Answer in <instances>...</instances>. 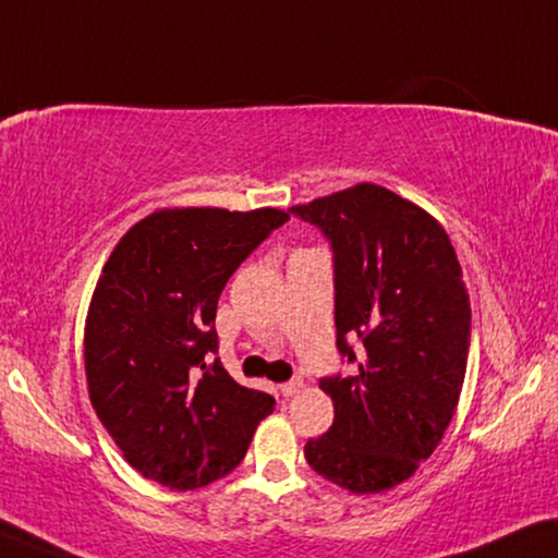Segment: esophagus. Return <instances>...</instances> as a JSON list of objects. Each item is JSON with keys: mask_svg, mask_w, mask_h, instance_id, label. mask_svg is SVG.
<instances>
[{"mask_svg": "<svg viewBox=\"0 0 558 558\" xmlns=\"http://www.w3.org/2000/svg\"><path fill=\"white\" fill-rule=\"evenodd\" d=\"M302 387H304V381L302 379H289V381H284V384H281V387H279V393H281V397H294V393H299V391H302Z\"/></svg>", "mask_w": 558, "mask_h": 558, "instance_id": "obj_1", "label": "esophagus"}]
</instances>
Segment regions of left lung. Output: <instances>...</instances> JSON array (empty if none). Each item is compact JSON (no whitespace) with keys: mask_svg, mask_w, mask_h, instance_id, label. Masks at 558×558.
Returning a JSON list of instances; mask_svg holds the SVG:
<instances>
[{"mask_svg":"<svg viewBox=\"0 0 558 558\" xmlns=\"http://www.w3.org/2000/svg\"><path fill=\"white\" fill-rule=\"evenodd\" d=\"M329 239L337 349L354 376H324L333 424L308 439L316 474L379 494L432 457L466 374L471 308L439 221L384 186L356 184L291 207ZM349 338L365 349L355 359Z\"/></svg>","mask_w":558,"mask_h":558,"instance_id":"8db88e82","label":"left lung"}]
</instances>
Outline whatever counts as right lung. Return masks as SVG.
<instances>
[{"label":"right lung","instance_id":"add662e5","mask_svg":"<svg viewBox=\"0 0 558 558\" xmlns=\"http://www.w3.org/2000/svg\"><path fill=\"white\" fill-rule=\"evenodd\" d=\"M279 209H161L136 221L94 289L84 366L92 407L142 476L192 492L242 464L274 397L211 359L217 302Z\"/></svg>","mask_w":558,"mask_h":558}]
</instances>
